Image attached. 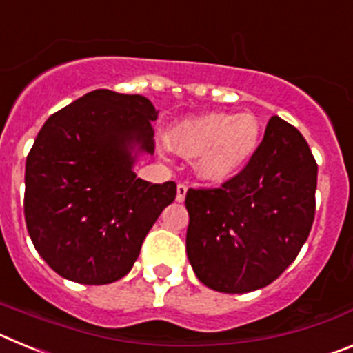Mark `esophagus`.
<instances>
[{"mask_svg": "<svg viewBox=\"0 0 353 353\" xmlns=\"http://www.w3.org/2000/svg\"><path fill=\"white\" fill-rule=\"evenodd\" d=\"M185 194H187V185L185 183H179V185H176V201L182 203L183 199H185Z\"/></svg>", "mask_w": 353, "mask_h": 353, "instance_id": "34e87169", "label": "esophagus"}]
</instances>
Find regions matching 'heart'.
Instances as JSON below:
<instances>
[{
    "label": "heart",
    "mask_w": 353,
    "mask_h": 353,
    "mask_svg": "<svg viewBox=\"0 0 353 353\" xmlns=\"http://www.w3.org/2000/svg\"><path fill=\"white\" fill-rule=\"evenodd\" d=\"M171 148L198 155L196 173L223 183L245 170L261 143V121L252 113H205L183 118L168 134Z\"/></svg>",
    "instance_id": "b5f03b06"
}]
</instances>
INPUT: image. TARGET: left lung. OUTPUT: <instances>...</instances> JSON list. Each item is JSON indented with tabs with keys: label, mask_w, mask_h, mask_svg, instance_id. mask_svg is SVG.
<instances>
[{
	"label": "left lung",
	"mask_w": 353,
	"mask_h": 353,
	"mask_svg": "<svg viewBox=\"0 0 353 353\" xmlns=\"http://www.w3.org/2000/svg\"><path fill=\"white\" fill-rule=\"evenodd\" d=\"M318 166L304 136L272 117L245 170L219 189H189L187 258L223 293H248L281 276L314 219Z\"/></svg>",
	"instance_id": "left-lung-1"
}]
</instances>
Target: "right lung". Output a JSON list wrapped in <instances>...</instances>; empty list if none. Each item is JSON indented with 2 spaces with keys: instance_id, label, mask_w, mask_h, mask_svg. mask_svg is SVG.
Returning <instances> with one entry per match:
<instances>
[{
  "instance_id": "right-lung-1",
  "label": "right lung",
  "mask_w": 353,
  "mask_h": 353,
  "mask_svg": "<svg viewBox=\"0 0 353 353\" xmlns=\"http://www.w3.org/2000/svg\"><path fill=\"white\" fill-rule=\"evenodd\" d=\"M159 111L143 95L95 90L48 118L26 159L24 217L43 261L68 281L108 285L130 272L176 183L136 179L154 155Z\"/></svg>"
}]
</instances>
